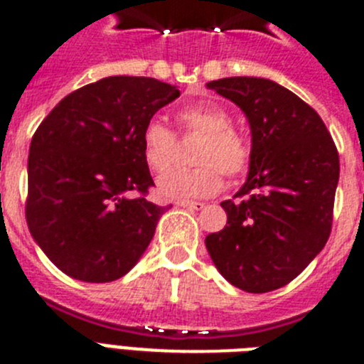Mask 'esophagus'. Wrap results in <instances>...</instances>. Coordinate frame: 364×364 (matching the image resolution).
<instances>
[{"label": "esophagus", "mask_w": 364, "mask_h": 364, "mask_svg": "<svg viewBox=\"0 0 364 364\" xmlns=\"http://www.w3.org/2000/svg\"><path fill=\"white\" fill-rule=\"evenodd\" d=\"M176 205H180V208H188V210H202L204 208V202H193V200H180L176 202Z\"/></svg>", "instance_id": "34e87169"}]
</instances>
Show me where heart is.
<instances>
[{
    "label": "heart",
    "mask_w": 364,
    "mask_h": 364,
    "mask_svg": "<svg viewBox=\"0 0 364 364\" xmlns=\"http://www.w3.org/2000/svg\"><path fill=\"white\" fill-rule=\"evenodd\" d=\"M176 122L182 133L202 134L195 151L193 169H173L156 182L160 197L193 200L217 195L224 186V173L231 178L246 173L252 147L242 133L231 127V114L217 102H198L180 107ZM142 159L151 171L162 173L171 166L176 138L160 120H149L142 131Z\"/></svg>",
    "instance_id": "b5f03b06"
}]
</instances>
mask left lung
<instances>
[{
  "instance_id": "left-lung-1",
  "label": "left lung",
  "mask_w": 364,
  "mask_h": 364,
  "mask_svg": "<svg viewBox=\"0 0 364 364\" xmlns=\"http://www.w3.org/2000/svg\"><path fill=\"white\" fill-rule=\"evenodd\" d=\"M239 105L252 129V162L224 230L205 237L222 277L250 294L282 288L332 231L339 154L321 117L286 87L235 76L205 83Z\"/></svg>"
}]
</instances>
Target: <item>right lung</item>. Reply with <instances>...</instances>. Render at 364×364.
Listing matches in <instances>:
<instances>
[{
    "label": "right lung",
    "instance_id": "obj_1",
    "mask_svg": "<svg viewBox=\"0 0 364 364\" xmlns=\"http://www.w3.org/2000/svg\"><path fill=\"white\" fill-rule=\"evenodd\" d=\"M180 96L144 76H109L70 92L28 149L25 204L32 239L56 268L83 282L124 277L149 246L166 208L142 159V131Z\"/></svg>",
    "mask_w": 364,
    "mask_h": 364
}]
</instances>
